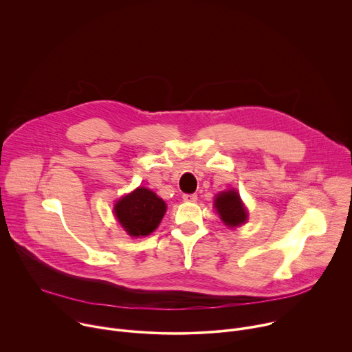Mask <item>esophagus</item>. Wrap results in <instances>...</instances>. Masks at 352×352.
Listing matches in <instances>:
<instances>
[{
  "label": "esophagus",
  "instance_id": "esophagus-1",
  "mask_svg": "<svg viewBox=\"0 0 352 352\" xmlns=\"http://www.w3.org/2000/svg\"><path fill=\"white\" fill-rule=\"evenodd\" d=\"M182 199L185 200V202H195V200L197 199V195L196 193H184Z\"/></svg>",
  "mask_w": 352,
  "mask_h": 352
}]
</instances>
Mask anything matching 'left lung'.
Instances as JSON below:
<instances>
[{
    "mask_svg": "<svg viewBox=\"0 0 352 352\" xmlns=\"http://www.w3.org/2000/svg\"><path fill=\"white\" fill-rule=\"evenodd\" d=\"M214 206L221 220L230 227H236L246 221V210L241 202L239 195L234 189L219 193L214 200Z\"/></svg>",
    "mask_w": 352,
    "mask_h": 352,
    "instance_id": "1",
    "label": "left lung"
}]
</instances>
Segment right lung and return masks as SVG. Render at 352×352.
<instances>
[{"mask_svg": "<svg viewBox=\"0 0 352 352\" xmlns=\"http://www.w3.org/2000/svg\"><path fill=\"white\" fill-rule=\"evenodd\" d=\"M114 212L129 235L143 236L157 228L166 213V204L155 192L139 186L118 200Z\"/></svg>", "mask_w": 352, "mask_h": 352, "instance_id": "obj_1", "label": "right lung"}]
</instances>
